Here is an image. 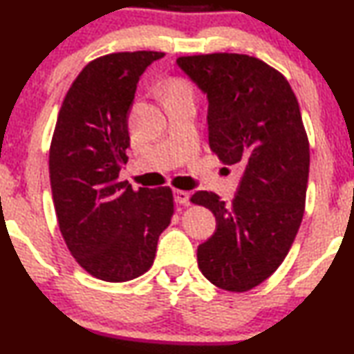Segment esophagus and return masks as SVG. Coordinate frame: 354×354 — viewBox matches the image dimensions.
I'll return each instance as SVG.
<instances>
[{"label":"esophagus","instance_id":"34e87169","mask_svg":"<svg viewBox=\"0 0 354 354\" xmlns=\"http://www.w3.org/2000/svg\"><path fill=\"white\" fill-rule=\"evenodd\" d=\"M174 201H176L177 205H188V201H190V193L185 190H174Z\"/></svg>","mask_w":354,"mask_h":354}]
</instances>
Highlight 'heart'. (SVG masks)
Segmentation results:
<instances>
[{
    "label": "heart",
    "instance_id": "b5f03b06",
    "mask_svg": "<svg viewBox=\"0 0 354 354\" xmlns=\"http://www.w3.org/2000/svg\"><path fill=\"white\" fill-rule=\"evenodd\" d=\"M167 93H185V95H192V88L188 86L187 82L183 80H176L169 85Z\"/></svg>",
    "mask_w": 354,
    "mask_h": 354
}]
</instances>
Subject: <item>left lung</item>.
<instances>
[{
	"label": "left lung",
	"instance_id": "obj_1",
	"mask_svg": "<svg viewBox=\"0 0 354 354\" xmlns=\"http://www.w3.org/2000/svg\"><path fill=\"white\" fill-rule=\"evenodd\" d=\"M177 66L206 96L211 149L241 174L230 205L212 192L192 196L216 216L198 268L216 287L246 292L282 264L303 219L309 143L298 100L253 56H183Z\"/></svg>",
	"mask_w": 354,
	"mask_h": 354
}]
</instances>
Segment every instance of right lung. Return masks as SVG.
Here are the masks:
<instances>
[{
  "mask_svg": "<svg viewBox=\"0 0 354 354\" xmlns=\"http://www.w3.org/2000/svg\"><path fill=\"white\" fill-rule=\"evenodd\" d=\"M164 53H113L84 67L62 101L50 148L59 230L86 272L127 282L147 272L171 224L169 187L119 182L130 147L129 114L140 75Z\"/></svg>",
  "mask_w": 354,
  "mask_h": 354,
  "instance_id": "obj_1",
  "label": "right lung"
}]
</instances>
